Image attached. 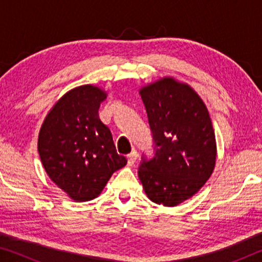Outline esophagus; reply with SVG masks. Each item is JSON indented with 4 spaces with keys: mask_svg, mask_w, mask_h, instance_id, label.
Wrapping results in <instances>:
<instances>
[{
    "mask_svg": "<svg viewBox=\"0 0 262 262\" xmlns=\"http://www.w3.org/2000/svg\"><path fill=\"white\" fill-rule=\"evenodd\" d=\"M137 156H138V154H137V151H136V150H134V151H131L127 155V163L130 164V166H132V164L136 162V160H137Z\"/></svg>",
    "mask_w": 262,
    "mask_h": 262,
    "instance_id": "1",
    "label": "esophagus"
}]
</instances>
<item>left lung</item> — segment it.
Listing matches in <instances>:
<instances>
[{"instance_id": "obj_1", "label": "left lung", "mask_w": 262, "mask_h": 262, "mask_svg": "<svg viewBox=\"0 0 262 262\" xmlns=\"http://www.w3.org/2000/svg\"><path fill=\"white\" fill-rule=\"evenodd\" d=\"M154 154H143L138 177L154 203L175 206L191 198L211 177L216 163V138L203 100L173 78L141 91Z\"/></svg>"}]
</instances>
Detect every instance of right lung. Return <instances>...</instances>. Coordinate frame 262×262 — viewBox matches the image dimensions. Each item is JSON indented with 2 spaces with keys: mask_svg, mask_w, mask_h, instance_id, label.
Here are the masks:
<instances>
[{
  "mask_svg": "<svg viewBox=\"0 0 262 262\" xmlns=\"http://www.w3.org/2000/svg\"><path fill=\"white\" fill-rule=\"evenodd\" d=\"M106 93L91 84L68 92L40 128L38 151L50 179L78 202L100 194L114 171L127 163L100 120Z\"/></svg>",
  "mask_w": 262,
  "mask_h": 262,
  "instance_id": "1",
  "label": "right lung"
}]
</instances>
